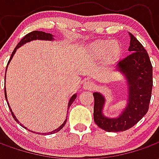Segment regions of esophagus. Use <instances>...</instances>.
Returning a JSON list of instances; mask_svg holds the SVG:
<instances>
[{"instance_id": "1", "label": "esophagus", "mask_w": 159, "mask_h": 159, "mask_svg": "<svg viewBox=\"0 0 159 159\" xmlns=\"http://www.w3.org/2000/svg\"><path fill=\"white\" fill-rule=\"evenodd\" d=\"M83 88L86 90H93L96 88V85L92 81H86V82H84V83H83Z\"/></svg>"}]
</instances>
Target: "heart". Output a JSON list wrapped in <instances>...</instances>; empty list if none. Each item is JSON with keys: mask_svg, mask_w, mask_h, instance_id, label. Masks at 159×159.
I'll list each match as a JSON object with an SVG mask.
<instances>
[{"mask_svg": "<svg viewBox=\"0 0 159 159\" xmlns=\"http://www.w3.org/2000/svg\"><path fill=\"white\" fill-rule=\"evenodd\" d=\"M88 56L92 59H99L104 57L107 63H113L123 53V46L117 41L97 40L86 48Z\"/></svg>", "mask_w": 159, "mask_h": 159, "instance_id": "b5f03b06", "label": "heart"}]
</instances>
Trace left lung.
I'll list each match as a JSON object with an SVG mask.
<instances>
[{"label": "left lung", "mask_w": 159, "mask_h": 159, "mask_svg": "<svg viewBox=\"0 0 159 159\" xmlns=\"http://www.w3.org/2000/svg\"><path fill=\"white\" fill-rule=\"evenodd\" d=\"M130 54L117 63L115 70L122 73L127 82V106L116 117L103 113L106 99L94 92L93 119L97 126L108 132H120L132 128L147 114L152 89V66L149 55L134 36L130 34Z\"/></svg>", "instance_id": "left-lung-1"}]
</instances>
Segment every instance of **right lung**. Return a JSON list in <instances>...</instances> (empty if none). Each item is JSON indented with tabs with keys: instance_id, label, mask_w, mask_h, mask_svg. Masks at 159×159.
Returning <instances> with one entry per match:
<instances>
[{
	"instance_id": "add662e5",
	"label": "right lung",
	"mask_w": 159,
	"mask_h": 159,
	"mask_svg": "<svg viewBox=\"0 0 159 159\" xmlns=\"http://www.w3.org/2000/svg\"><path fill=\"white\" fill-rule=\"evenodd\" d=\"M36 40H40V41H53V36H52V34H50V33H46V32H43V31H38V30H35V31H32V32L29 33V34H27L26 36H25L24 37L22 38V40L20 41V42H19V44L17 45V47H16L15 48H14V50H13V52H12V55H11V57H10V59H9L8 63H7V66H8L9 63H10V61H11V59H12V57H13V55H14V53L16 52V51H17V49L19 48H20L21 46H23L24 44H25V43H27V42H31V41H36ZM7 72V71H6ZM5 81H6V76H5ZM76 93H75V94H73L72 96L70 97V99L69 100V103H68V110H69L70 107L71 106V104L73 103V101L76 100ZM5 97H6V100H7V105H8V107L9 109H10V111H11V113H12V116L13 117V118H14V120H15L17 123H20L19 122V120L17 119L15 117V115L13 114V112H12V109H11V107H10V106H9V103L8 101H7V91H6V83H5ZM66 121H67V116H66V119L65 120V122L60 125V126L58 128V129H56L52 130V132H49V133H45V134H54V133H57V132H59V130L62 129L63 127L65 126V124L66 123ZM20 125L22 127H24L25 129H27V128L26 127H25L23 124H21L20 123ZM32 133H36V132H34V131H31Z\"/></svg>"
}]
</instances>
